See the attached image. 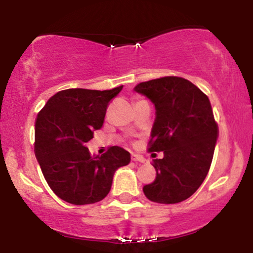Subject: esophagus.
Listing matches in <instances>:
<instances>
[{"mask_svg": "<svg viewBox=\"0 0 253 253\" xmlns=\"http://www.w3.org/2000/svg\"><path fill=\"white\" fill-rule=\"evenodd\" d=\"M132 161L139 162V163H145V162H146V159H145L144 157L140 155H132Z\"/></svg>", "mask_w": 253, "mask_h": 253, "instance_id": "obj_1", "label": "esophagus"}]
</instances>
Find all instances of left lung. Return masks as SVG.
Here are the masks:
<instances>
[{
    "label": "left lung",
    "mask_w": 253,
    "mask_h": 253,
    "mask_svg": "<svg viewBox=\"0 0 253 253\" xmlns=\"http://www.w3.org/2000/svg\"><path fill=\"white\" fill-rule=\"evenodd\" d=\"M134 91L153 103L151 152L163 151L153 161L156 179L143 188L153 202L178 203L199 189L210 171L219 129L210 98L188 80L163 77L139 83Z\"/></svg>",
    "instance_id": "obj_1"
}]
</instances>
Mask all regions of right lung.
I'll use <instances>...</instances> for the list:
<instances>
[{"mask_svg":"<svg viewBox=\"0 0 253 253\" xmlns=\"http://www.w3.org/2000/svg\"><path fill=\"white\" fill-rule=\"evenodd\" d=\"M123 90L66 89L53 95L36 121L34 152L56 195L72 205L103 200L119 168L130 162L128 151L112 146L91 156L86 143L103 125L108 102Z\"/></svg>","mask_w":253,"mask_h":253,"instance_id":"add662e5","label":"right lung"}]
</instances>
